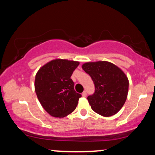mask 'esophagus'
<instances>
[{
	"label": "esophagus",
	"mask_w": 155,
	"mask_h": 155,
	"mask_svg": "<svg viewBox=\"0 0 155 155\" xmlns=\"http://www.w3.org/2000/svg\"><path fill=\"white\" fill-rule=\"evenodd\" d=\"M81 95H82L83 97H86V96H87V92L86 91H84L82 92V94H81Z\"/></svg>",
	"instance_id": "34e87169"
}]
</instances>
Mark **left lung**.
<instances>
[{
  "label": "left lung",
  "mask_w": 155,
  "mask_h": 155,
  "mask_svg": "<svg viewBox=\"0 0 155 155\" xmlns=\"http://www.w3.org/2000/svg\"><path fill=\"white\" fill-rule=\"evenodd\" d=\"M82 68L95 84V92L87 97L92 109L104 117L116 114L127 99L129 81L125 74L106 61L84 63Z\"/></svg>",
  "instance_id": "1"
}]
</instances>
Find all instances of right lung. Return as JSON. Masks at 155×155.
I'll use <instances>...</instances> for the list:
<instances>
[{
  "instance_id": "obj_1",
  "label": "right lung",
  "mask_w": 155,
  "mask_h": 155,
  "mask_svg": "<svg viewBox=\"0 0 155 155\" xmlns=\"http://www.w3.org/2000/svg\"><path fill=\"white\" fill-rule=\"evenodd\" d=\"M79 64L67 60H54L41 68L36 74L37 97L51 116L60 118L75 110L81 95L74 90L71 76Z\"/></svg>"
}]
</instances>
